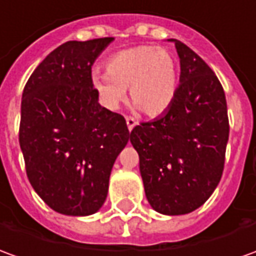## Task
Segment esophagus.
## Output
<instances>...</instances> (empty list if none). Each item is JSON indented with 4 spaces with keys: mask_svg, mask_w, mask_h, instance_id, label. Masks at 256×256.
<instances>
[{
    "mask_svg": "<svg viewBox=\"0 0 256 256\" xmlns=\"http://www.w3.org/2000/svg\"><path fill=\"white\" fill-rule=\"evenodd\" d=\"M126 124H128V130L132 132L134 126L137 124V122H136V119H133V118H126Z\"/></svg>",
    "mask_w": 256,
    "mask_h": 256,
    "instance_id": "esophagus-1",
    "label": "esophagus"
}]
</instances>
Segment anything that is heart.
<instances>
[{
  "label": "heart",
  "instance_id": "heart-1",
  "mask_svg": "<svg viewBox=\"0 0 256 256\" xmlns=\"http://www.w3.org/2000/svg\"><path fill=\"white\" fill-rule=\"evenodd\" d=\"M91 84L108 110H118L128 90L133 106L142 115L156 118L165 114L176 96L178 60L168 48H126L105 60V73L92 72Z\"/></svg>",
  "mask_w": 256,
  "mask_h": 256
}]
</instances>
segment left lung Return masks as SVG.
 I'll use <instances>...</instances> for the list:
<instances>
[{
    "label": "left lung",
    "instance_id": "left-lung-1",
    "mask_svg": "<svg viewBox=\"0 0 256 256\" xmlns=\"http://www.w3.org/2000/svg\"><path fill=\"white\" fill-rule=\"evenodd\" d=\"M180 84L170 106L132 130L148 202L164 215L200 208L219 184L228 140V104L204 60L174 40Z\"/></svg>",
    "mask_w": 256,
    "mask_h": 256
}]
</instances>
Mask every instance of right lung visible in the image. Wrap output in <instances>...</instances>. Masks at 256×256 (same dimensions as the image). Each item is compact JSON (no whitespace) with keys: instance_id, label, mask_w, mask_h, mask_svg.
Masks as SVG:
<instances>
[{"instance_id":"obj_1","label":"right lung","mask_w":256,"mask_h":256,"mask_svg":"<svg viewBox=\"0 0 256 256\" xmlns=\"http://www.w3.org/2000/svg\"><path fill=\"white\" fill-rule=\"evenodd\" d=\"M112 40L62 44L23 90L19 144L28 182L64 215H91L102 206L112 166L130 138L124 118L101 106L91 84V66Z\"/></svg>"}]
</instances>
